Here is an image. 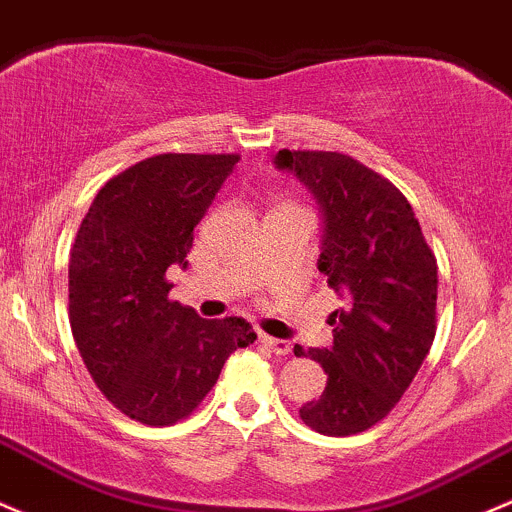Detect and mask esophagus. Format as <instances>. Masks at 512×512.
<instances>
[{"label": "esophagus", "instance_id": "1", "mask_svg": "<svg viewBox=\"0 0 512 512\" xmlns=\"http://www.w3.org/2000/svg\"><path fill=\"white\" fill-rule=\"evenodd\" d=\"M260 343H262V346L270 348V351L277 353V355L292 353V346H289V341H282V338H272V336H267V333H260Z\"/></svg>", "mask_w": 512, "mask_h": 512}]
</instances>
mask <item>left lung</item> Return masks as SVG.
Returning a JSON list of instances; mask_svg holds the SVG:
<instances>
[{"mask_svg": "<svg viewBox=\"0 0 512 512\" xmlns=\"http://www.w3.org/2000/svg\"><path fill=\"white\" fill-rule=\"evenodd\" d=\"M314 193L324 215L319 272L343 299L328 316L331 348H294L324 368L319 400L299 410L326 437L365 432L390 414L437 333V257L400 188L338 152L274 157Z\"/></svg>", "mask_w": 512, "mask_h": 512, "instance_id": "1", "label": "left lung"}]
</instances>
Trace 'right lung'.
I'll use <instances>...</instances> for the list:
<instances>
[{
    "label": "right lung",
    "instance_id": "1",
    "mask_svg": "<svg viewBox=\"0 0 512 512\" xmlns=\"http://www.w3.org/2000/svg\"><path fill=\"white\" fill-rule=\"evenodd\" d=\"M238 154H157L107 181L75 235L68 311L102 395L149 427L188 417L230 353L255 343L245 319H201L171 301L166 270L186 267L193 228Z\"/></svg>",
    "mask_w": 512,
    "mask_h": 512
}]
</instances>
